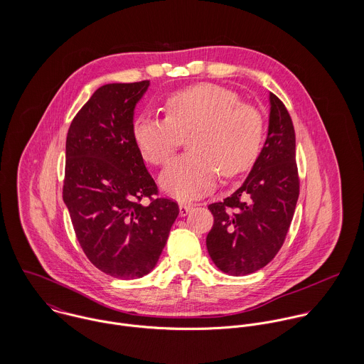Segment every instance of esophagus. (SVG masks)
<instances>
[{"label":"esophagus","instance_id":"obj_1","mask_svg":"<svg viewBox=\"0 0 364 364\" xmlns=\"http://www.w3.org/2000/svg\"><path fill=\"white\" fill-rule=\"evenodd\" d=\"M192 208H193L192 203H181V205H179V214L183 217V215H186Z\"/></svg>","mask_w":364,"mask_h":364}]
</instances>
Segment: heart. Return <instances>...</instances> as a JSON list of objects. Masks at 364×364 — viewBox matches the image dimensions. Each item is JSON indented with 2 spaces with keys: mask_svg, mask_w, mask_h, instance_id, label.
<instances>
[{
  "mask_svg": "<svg viewBox=\"0 0 364 364\" xmlns=\"http://www.w3.org/2000/svg\"><path fill=\"white\" fill-rule=\"evenodd\" d=\"M165 119L139 116L133 139L143 158L165 165L188 136L191 153L175 158L161 175V186L179 199L211 191L218 169L225 176L248 171L259 156L263 119L252 105L221 85L196 84L164 101Z\"/></svg>",
  "mask_w": 364,
  "mask_h": 364,
  "instance_id": "b5f03b06",
  "label": "heart"
}]
</instances>
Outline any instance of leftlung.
I'll return each instance as SVG.
<instances>
[{"label":"left lung","instance_id":"left-lung-1","mask_svg":"<svg viewBox=\"0 0 364 364\" xmlns=\"http://www.w3.org/2000/svg\"><path fill=\"white\" fill-rule=\"evenodd\" d=\"M300 193L296 133L284 104L270 92L264 146L240 189L208 208L214 217L208 255L232 276L251 274L280 251Z\"/></svg>","mask_w":364,"mask_h":364}]
</instances>
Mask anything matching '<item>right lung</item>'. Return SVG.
Wrapping results in <instances>:
<instances>
[{
    "instance_id": "right-lung-1",
    "label": "right lung",
    "mask_w": 364,
    "mask_h": 364,
    "mask_svg": "<svg viewBox=\"0 0 364 364\" xmlns=\"http://www.w3.org/2000/svg\"><path fill=\"white\" fill-rule=\"evenodd\" d=\"M149 85H102L75 114L65 140L63 200L77 240L94 266L123 280L154 269L179 214L176 202L158 198L133 139L134 106Z\"/></svg>"
}]
</instances>
